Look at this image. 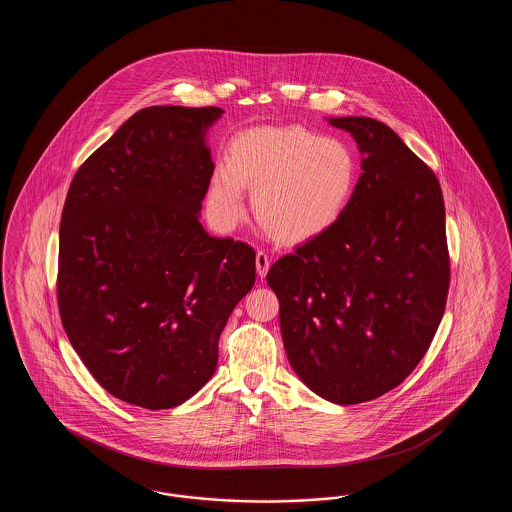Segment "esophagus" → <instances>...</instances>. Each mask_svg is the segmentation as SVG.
<instances>
[{
	"instance_id": "obj_1",
	"label": "esophagus",
	"mask_w": 512,
	"mask_h": 512,
	"mask_svg": "<svg viewBox=\"0 0 512 512\" xmlns=\"http://www.w3.org/2000/svg\"><path fill=\"white\" fill-rule=\"evenodd\" d=\"M255 267H257V274H259L261 278L267 276L268 268H270V259H268V255L265 251H257V255H255Z\"/></svg>"
}]
</instances>
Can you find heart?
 Here are the masks:
<instances>
[{"instance_id":"1","label":"heart","mask_w":512,"mask_h":512,"mask_svg":"<svg viewBox=\"0 0 512 512\" xmlns=\"http://www.w3.org/2000/svg\"><path fill=\"white\" fill-rule=\"evenodd\" d=\"M357 178V155L340 138L303 126H257L234 138L228 167L213 172L209 207L219 222L234 224L244 215L247 188L268 234L303 244L340 220Z\"/></svg>"}]
</instances>
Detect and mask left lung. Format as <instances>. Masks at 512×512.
Here are the masks:
<instances>
[{
  "instance_id": "left-lung-1",
  "label": "left lung",
  "mask_w": 512,
  "mask_h": 512,
  "mask_svg": "<svg viewBox=\"0 0 512 512\" xmlns=\"http://www.w3.org/2000/svg\"><path fill=\"white\" fill-rule=\"evenodd\" d=\"M328 122L355 138L363 174L340 220L278 259L267 282L295 374L355 405L397 388L434 340L449 292L445 205L436 174L388 124Z\"/></svg>"
}]
</instances>
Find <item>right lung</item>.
<instances>
[{
  "label": "right lung",
  "instance_id": "obj_1",
  "mask_svg": "<svg viewBox=\"0 0 512 512\" xmlns=\"http://www.w3.org/2000/svg\"><path fill=\"white\" fill-rule=\"evenodd\" d=\"M220 107L134 113L74 174L59 228L57 301L80 361L151 411L201 390L222 328L255 284V251L199 222Z\"/></svg>",
  "mask_w": 512,
  "mask_h": 512
}]
</instances>
